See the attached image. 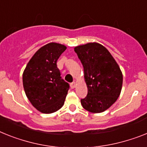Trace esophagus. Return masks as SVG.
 I'll return each mask as SVG.
<instances>
[{"label":"esophagus","mask_w":147,"mask_h":147,"mask_svg":"<svg viewBox=\"0 0 147 147\" xmlns=\"http://www.w3.org/2000/svg\"><path fill=\"white\" fill-rule=\"evenodd\" d=\"M76 82H71V83L70 84V87H71V89L75 88V87H76Z\"/></svg>","instance_id":"obj_1"}]
</instances>
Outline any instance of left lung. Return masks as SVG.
<instances>
[{"label": "left lung", "instance_id": "obj_1", "mask_svg": "<svg viewBox=\"0 0 147 147\" xmlns=\"http://www.w3.org/2000/svg\"><path fill=\"white\" fill-rule=\"evenodd\" d=\"M84 71L87 96L81 105L91 113H101L109 108L119 96L123 74L111 53L101 44L87 43L75 48Z\"/></svg>", "mask_w": 147, "mask_h": 147}]
</instances>
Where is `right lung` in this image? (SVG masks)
<instances>
[{
	"label": "right lung",
	"instance_id": "right-lung-1",
	"mask_svg": "<svg viewBox=\"0 0 147 147\" xmlns=\"http://www.w3.org/2000/svg\"><path fill=\"white\" fill-rule=\"evenodd\" d=\"M66 49L56 42L44 45L32 57L23 72L26 96L42 113H54L64 104L69 84L62 79L57 61Z\"/></svg>",
	"mask_w": 147,
	"mask_h": 147
}]
</instances>
